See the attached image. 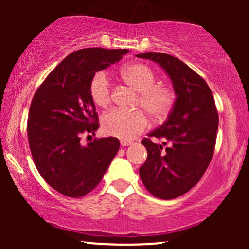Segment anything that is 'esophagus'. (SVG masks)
<instances>
[{
	"mask_svg": "<svg viewBox=\"0 0 249 249\" xmlns=\"http://www.w3.org/2000/svg\"><path fill=\"white\" fill-rule=\"evenodd\" d=\"M132 144H133V142L126 141V139H122V141H121L122 146H128V145H132Z\"/></svg>",
	"mask_w": 249,
	"mask_h": 249,
	"instance_id": "1",
	"label": "esophagus"
}]
</instances>
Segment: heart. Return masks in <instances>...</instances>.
Returning <instances> with one entry per match:
<instances>
[{"label":"heart","instance_id":"b5f03b06","mask_svg":"<svg viewBox=\"0 0 249 249\" xmlns=\"http://www.w3.org/2000/svg\"><path fill=\"white\" fill-rule=\"evenodd\" d=\"M126 85L138 91L136 105L142 107L154 121H164L176 104V91L170 85L157 83L158 76L150 65L132 63L121 71ZM91 101L101 108L110 107L112 102V85L104 71H98L89 84ZM147 126V117L142 110H112L102 118L103 131L121 139L134 138Z\"/></svg>","mask_w":249,"mask_h":249}]
</instances>
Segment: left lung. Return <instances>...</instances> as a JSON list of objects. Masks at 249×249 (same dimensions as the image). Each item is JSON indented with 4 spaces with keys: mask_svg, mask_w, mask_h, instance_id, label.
I'll return each instance as SVG.
<instances>
[{
    "mask_svg": "<svg viewBox=\"0 0 249 249\" xmlns=\"http://www.w3.org/2000/svg\"><path fill=\"white\" fill-rule=\"evenodd\" d=\"M137 57L152 59L164 68L177 95L166 122L142 141L147 159L139 174L153 196L178 198L198 184L212 160L219 125L215 101L205 79L177 57L162 53ZM154 139H160L163 145Z\"/></svg>",
    "mask_w": 249,
    "mask_h": 249,
    "instance_id": "left-lung-1",
    "label": "left lung"
}]
</instances>
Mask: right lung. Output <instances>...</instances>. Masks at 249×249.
Listing matches in <instances>:
<instances>
[{
    "label": "right lung",
    "mask_w": 249,
    "mask_h": 249,
    "mask_svg": "<svg viewBox=\"0 0 249 249\" xmlns=\"http://www.w3.org/2000/svg\"><path fill=\"white\" fill-rule=\"evenodd\" d=\"M127 49L87 48L65 57L37 89L28 115V141L37 171L53 190L69 198L90 193L119 150L115 137L81 145L83 133L99 127L89 93L97 71L119 62Z\"/></svg>",
    "instance_id": "obj_1"
}]
</instances>
